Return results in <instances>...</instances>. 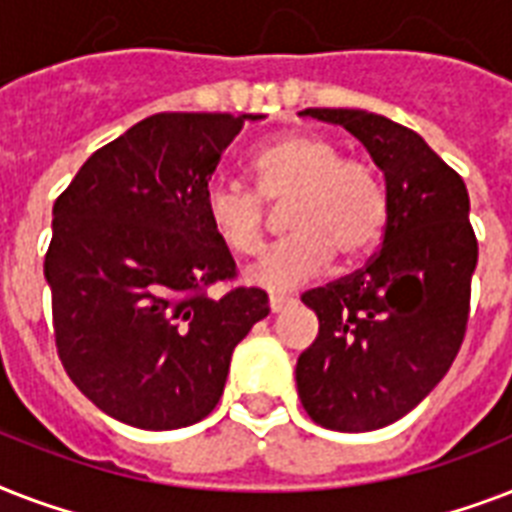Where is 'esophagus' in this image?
I'll list each match as a JSON object with an SVG mask.
<instances>
[{"mask_svg":"<svg viewBox=\"0 0 512 512\" xmlns=\"http://www.w3.org/2000/svg\"><path fill=\"white\" fill-rule=\"evenodd\" d=\"M295 303L292 297H284V295H271L268 297V305H271V313H281L284 308H289V305Z\"/></svg>","mask_w":512,"mask_h":512,"instance_id":"obj_1","label":"esophagus"}]
</instances>
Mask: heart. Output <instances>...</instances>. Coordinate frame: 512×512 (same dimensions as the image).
Instances as JSON below:
<instances>
[{
  "label": "heart",
  "instance_id": "1",
  "mask_svg": "<svg viewBox=\"0 0 512 512\" xmlns=\"http://www.w3.org/2000/svg\"><path fill=\"white\" fill-rule=\"evenodd\" d=\"M257 193L228 180H209L201 209L209 228L233 255L263 247V201L287 199L281 223L287 236L265 249L247 281L268 292H289L313 279L337 255L353 263L369 255L388 220L380 172L364 159H342L335 140L292 132L260 148L252 159Z\"/></svg>",
  "mask_w": 512,
  "mask_h": 512
}]
</instances>
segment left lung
<instances>
[{"label": "left lung", "instance_id": "left-lung-1", "mask_svg": "<svg viewBox=\"0 0 512 512\" xmlns=\"http://www.w3.org/2000/svg\"><path fill=\"white\" fill-rule=\"evenodd\" d=\"M364 143L385 175L380 252L305 292L319 337L297 358V393L321 428L366 433L409 414L449 372L470 313L478 241L462 177L409 127L361 108H305Z\"/></svg>", "mask_w": 512, "mask_h": 512}]
</instances>
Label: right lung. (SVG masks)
I'll list each match as a JSON object with an SVG mask.
<instances>
[{
	"label": "right lung",
	"instance_id": "add662e5",
	"mask_svg": "<svg viewBox=\"0 0 512 512\" xmlns=\"http://www.w3.org/2000/svg\"><path fill=\"white\" fill-rule=\"evenodd\" d=\"M263 114H154L98 148L52 207L44 279L58 356L108 417L143 430L204 420L233 348L268 295L207 287L236 276L201 196L244 122Z\"/></svg>",
	"mask_w": 512,
	"mask_h": 512
}]
</instances>
